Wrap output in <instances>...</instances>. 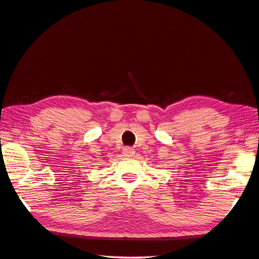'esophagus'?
<instances>
[{"label": "esophagus", "instance_id": "34e87169", "mask_svg": "<svg viewBox=\"0 0 259 259\" xmlns=\"http://www.w3.org/2000/svg\"><path fill=\"white\" fill-rule=\"evenodd\" d=\"M122 154L124 157H131L135 155V149L131 148V147H124L122 149Z\"/></svg>", "mask_w": 259, "mask_h": 259}]
</instances>
